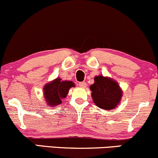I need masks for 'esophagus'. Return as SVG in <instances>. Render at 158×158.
Segmentation results:
<instances>
[{"mask_svg":"<svg viewBox=\"0 0 158 158\" xmlns=\"http://www.w3.org/2000/svg\"><path fill=\"white\" fill-rule=\"evenodd\" d=\"M79 86H81V87L84 88V87H86V84L85 82H80L79 83Z\"/></svg>","mask_w":158,"mask_h":158,"instance_id":"obj_1","label":"esophagus"}]
</instances>
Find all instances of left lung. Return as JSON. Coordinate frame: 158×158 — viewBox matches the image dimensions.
Listing matches in <instances>:
<instances>
[{
  "mask_svg": "<svg viewBox=\"0 0 158 158\" xmlns=\"http://www.w3.org/2000/svg\"><path fill=\"white\" fill-rule=\"evenodd\" d=\"M90 86L94 103L103 110L114 109L119 104L122 91L116 81L102 75L95 76Z\"/></svg>",
  "mask_w": 158,
  "mask_h": 158,
  "instance_id": "obj_1",
  "label": "left lung"
}]
</instances>
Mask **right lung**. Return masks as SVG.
<instances>
[{
  "mask_svg": "<svg viewBox=\"0 0 158 158\" xmlns=\"http://www.w3.org/2000/svg\"><path fill=\"white\" fill-rule=\"evenodd\" d=\"M72 81H62L57 77L44 86V98L49 106H55L62 103V99L68 95L70 88L74 87Z\"/></svg>",
  "mask_w": 158,
  "mask_h": 158,
  "instance_id": "1",
  "label": "right lung"
}]
</instances>
